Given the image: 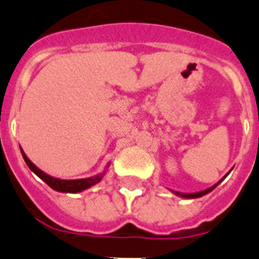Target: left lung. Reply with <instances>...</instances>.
<instances>
[{
  "instance_id": "1",
  "label": "left lung",
  "mask_w": 259,
  "mask_h": 259,
  "mask_svg": "<svg viewBox=\"0 0 259 259\" xmlns=\"http://www.w3.org/2000/svg\"><path fill=\"white\" fill-rule=\"evenodd\" d=\"M228 174H229V173H228ZM228 174H226V176H228ZM226 176H225V177L222 178V180H221V181H218L217 184L213 185V186H211V188L206 189V190L197 191V193H181V191H176V190H171V191H173V193H174V194H176V195H178V197H182V198H189V199L199 198V197H202V195H206V194H207V193H210V191L214 190V189L217 188L218 185H220L221 182H222V181L225 180V178H226Z\"/></svg>"
}]
</instances>
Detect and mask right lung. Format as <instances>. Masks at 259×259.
<instances>
[{
  "label": "right lung",
  "instance_id": "obj_1",
  "mask_svg": "<svg viewBox=\"0 0 259 259\" xmlns=\"http://www.w3.org/2000/svg\"><path fill=\"white\" fill-rule=\"evenodd\" d=\"M21 153H22V157H24L26 165L29 166V169H30L35 176H38L45 184L49 185L53 190L61 191V193H79V191H83L86 190V189L92 188L93 185L98 184V182L104 178V176L106 174V170H108L109 167L108 165L105 167V170L102 173L97 174V176H93V177L89 178H81V180H60V178L52 177L49 174L44 173L41 169H38L34 163L31 162L30 159L27 158L22 149H21Z\"/></svg>",
  "mask_w": 259,
  "mask_h": 259
}]
</instances>
